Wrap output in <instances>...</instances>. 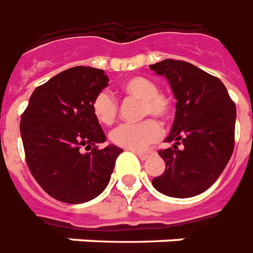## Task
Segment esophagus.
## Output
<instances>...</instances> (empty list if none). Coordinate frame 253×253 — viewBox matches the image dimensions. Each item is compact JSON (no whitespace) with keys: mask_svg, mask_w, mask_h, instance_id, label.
<instances>
[{"mask_svg":"<svg viewBox=\"0 0 253 253\" xmlns=\"http://www.w3.org/2000/svg\"><path fill=\"white\" fill-rule=\"evenodd\" d=\"M132 151L135 152L136 155H137V157H139L140 159L148 158V152H147V151H139V150H132Z\"/></svg>","mask_w":253,"mask_h":253,"instance_id":"1","label":"esophagus"}]
</instances>
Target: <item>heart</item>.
Returning a JSON list of instances; mask_svg holds the SVG:
<instances>
[{"instance_id":"b5f03b06","label":"heart","mask_w":253,"mask_h":253,"mask_svg":"<svg viewBox=\"0 0 253 253\" xmlns=\"http://www.w3.org/2000/svg\"><path fill=\"white\" fill-rule=\"evenodd\" d=\"M123 92L129 98L143 102V116H154L166 120L171 112V102L168 96L159 94L158 85L143 76H133L125 80L121 85ZM92 113L95 118L103 125H110L117 118L118 106L107 91H101L92 99ZM162 128L157 121L147 120L140 124H123L110 133L113 144L126 150H140L152 141L158 140Z\"/></svg>"}]
</instances>
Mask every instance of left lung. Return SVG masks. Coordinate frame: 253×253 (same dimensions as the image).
Returning a JSON list of instances; mask_svg holds the SVG:
<instances>
[{
	"label": "left lung",
	"instance_id": "left-lung-1",
	"mask_svg": "<svg viewBox=\"0 0 253 253\" xmlns=\"http://www.w3.org/2000/svg\"><path fill=\"white\" fill-rule=\"evenodd\" d=\"M150 69L166 78L177 101L165 140L173 147L158 152L166 169L152 185L170 198H192L218 180L232 157L236 105L219 79L189 62L169 58Z\"/></svg>",
	"mask_w": 253,
	"mask_h": 253
}]
</instances>
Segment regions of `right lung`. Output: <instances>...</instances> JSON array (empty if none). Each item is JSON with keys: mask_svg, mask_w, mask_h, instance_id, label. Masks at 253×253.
Returning <instances> with one entry per match:
<instances>
[{"mask_svg": "<svg viewBox=\"0 0 253 253\" xmlns=\"http://www.w3.org/2000/svg\"><path fill=\"white\" fill-rule=\"evenodd\" d=\"M107 82L102 69L75 66L30 96L20 121L26 161L38 184L55 200L85 203L99 196L110 181L123 150L114 144L96 148L106 136L91 107Z\"/></svg>", "mask_w": 253, "mask_h": 253, "instance_id": "right-lung-1", "label": "right lung"}]
</instances>
